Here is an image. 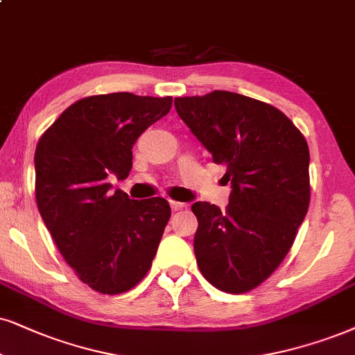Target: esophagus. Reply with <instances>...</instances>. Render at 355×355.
Listing matches in <instances>:
<instances>
[{
	"mask_svg": "<svg viewBox=\"0 0 355 355\" xmlns=\"http://www.w3.org/2000/svg\"><path fill=\"white\" fill-rule=\"evenodd\" d=\"M170 206H172V209L173 211H180V209H183V208H185V203H182V201H170Z\"/></svg>",
	"mask_w": 355,
	"mask_h": 355,
	"instance_id": "34e87169",
	"label": "esophagus"
}]
</instances>
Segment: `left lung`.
<instances>
[{
  "label": "left lung",
  "mask_w": 355,
  "mask_h": 355,
  "mask_svg": "<svg viewBox=\"0 0 355 355\" xmlns=\"http://www.w3.org/2000/svg\"><path fill=\"white\" fill-rule=\"evenodd\" d=\"M190 131L226 165L230 205L196 201V263L218 290L245 293L290 252L309 206V149L286 116L268 103L214 89L175 98Z\"/></svg>",
  "instance_id": "left-lung-1"
}]
</instances>
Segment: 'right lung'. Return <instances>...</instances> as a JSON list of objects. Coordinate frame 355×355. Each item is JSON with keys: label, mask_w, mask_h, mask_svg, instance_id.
<instances>
[{"label": "right lung", "mask_w": 355, "mask_h": 355, "mask_svg": "<svg viewBox=\"0 0 355 355\" xmlns=\"http://www.w3.org/2000/svg\"><path fill=\"white\" fill-rule=\"evenodd\" d=\"M172 107V96L110 93L67 107L35 147V201L62 257L89 288L118 295L149 272L170 219L165 198L111 191L124 180L132 146Z\"/></svg>", "instance_id": "1"}]
</instances>
